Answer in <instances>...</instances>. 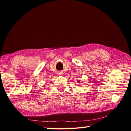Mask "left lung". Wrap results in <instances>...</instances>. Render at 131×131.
Returning a JSON list of instances; mask_svg holds the SVG:
<instances>
[{
    "mask_svg": "<svg viewBox=\"0 0 131 131\" xmlns=\"http://www.w3.org/2000/svg\"><path fill=\"white\" fill-rule=\"evenodd\" d=\"M77 82H78V83H80V80H78Z\"/></svg>",
    "mask_w": 131,
    "mask_h": 131,
    "instance_id": "8db88e82",
    "label": "left lung"
}]
</instances>
